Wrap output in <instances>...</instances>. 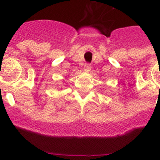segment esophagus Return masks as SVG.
I'll list each match as a JSON object with an SVG mask.
<instances>
[{
    "instance_id": "34e87169",
    "label": "esophagus",
    "mask_w": 160,
    "mask_h": 160,
    "mask_svg": "<svg viewBox=\"0 0 160 160\" xmlns=\"http://www.w3.org/2000/svg\"><path fill=\"white\" fill-rule=\"evenodd\" d=\"M91 70V65H90V64H89V63H86L85 65V66H84V70L85 71H90V70Z\"/></svg>"
}]
</instances>
